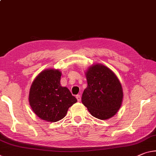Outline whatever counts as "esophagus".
I'll use <instances>...</instances> for the list:
<instances>
[{"label": "esophagus", "instance_id": "esophagus-1", "mask_svg": "<svg viewBox=\"0 0 156 156\" xmlns=\"http://www.w3.org/2000/svg\"><path fill=\"white\" fill-rule=\"evenodd\" d=\"M76 98H77V100H78V102H80V101H81V96H80V95L78 94L77 96H76Z\"/></svg>", "mask_w": 156, "mask_h": 156}]
</instances>
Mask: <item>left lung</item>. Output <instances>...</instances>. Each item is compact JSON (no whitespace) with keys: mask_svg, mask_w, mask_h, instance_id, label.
Segmentation results:
<instances>
[{"mask_svg":"<svg viewBox=\"0 0 156 156\" xmlns=\"http://www.w3.org/2000/svg\"><path fill=\"white\" fill-rule=\"evenodd\" d=\"M87 87L82 95L83 104L97 119H110L119 110L123 100L122 85L115 73L103 65L90 66L85 72Z\"/></svg>","mask_w":156,"mask_h":156,"instance_id":"1","label":"left lung"}]
</instances>
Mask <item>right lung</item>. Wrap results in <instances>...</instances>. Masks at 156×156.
<instances>
[{"label":"right lung","mask_w":156,"mask_h":156,"mask_svg":"<svg viewBox=\"0 0 156 156\" xmlns=\"http://www.w3.org/2000/svg\"><path fill=\"white\" fill-rule=\"evenodd\" d=\"M61 75L57 69H46L37 76L30 89L31 108L37 117L47 122L63 119L69 108L77 102L69 89L61 86Z\"/></svg>","instance_id":"obj_1"}]
</instances>
